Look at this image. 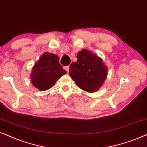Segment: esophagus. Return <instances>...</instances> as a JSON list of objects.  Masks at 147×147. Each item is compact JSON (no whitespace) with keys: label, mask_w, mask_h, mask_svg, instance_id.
<instances>
[{"label":"esophagus","mask_w":147,"mask_h":147,"mask_svg":"<svg viewBox=\"0 0 147 147\" xmlns=\"http://www.w3.org/2000/svg\"><path fill=\"white\" fill-rule=\"evenodd\" d=\"M64 68H65V70H66V72H69V66H66Z\"/></svg>","instance_id":"obj_1"}]
</instances>
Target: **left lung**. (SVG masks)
I'll return each instance as SVG.
<instances>
[{"label": "left lung", "instance_id": "8db88e82", "mask_svg": "<svg viewBox=\"0 0 147 147\" xmlns=\"http://www.w3.org/2000/svg\"><path fill=\"white\" fill-rule=\"evenodd\" d=\"M77 62L69 67V75L81 90L89 93L99 90L107 79L108 68L101 57L83 49L78 53Z\"/></svg>", "mask_w": 147, "mask_h": 147}]
</instances>
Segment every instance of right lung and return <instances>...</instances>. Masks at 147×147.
<instances>
[{
    "label": "right lung",
    "instance_id": "add662e5",
    "mask_svg": "<svg viewBox=\"0 0 147 147\" xmlns=\"http://www.w3.org/2000/svg\"><path fill=\"white\" fill-rule=\"evenodd\" d=\"M66 71L59 63L57 55L48 52L42 53L32 68L30 79L32 85L40 91L51 88Z\"/></svg>",
    "mask_w": 147,
    "mask_h": 147
}]
</instances>
